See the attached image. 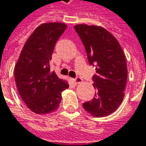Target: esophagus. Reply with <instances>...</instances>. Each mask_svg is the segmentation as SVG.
<instances>
[{
	"instance_id": "esophagus-1",
	"label": "esophagus",
	"mask_w": 146,
	"mask_h": 146,
	"mask_svg": "<svg viewBox=\"0 0 146 146\" xmlns=\"http://www.w3.org/2000/svg\"><path fill=\"white\" fill-rule=\"evenodd\" d=\"M74 81H75V83H77V84H78V83H82V81H83V80H82V79H81L80 77H76V78L74 79Z\"/></svg>"
}]
</instances>
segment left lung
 I'll return each instance as SVG.
<instances>
[{
	"mask_svg": "<svg viewBox=\"0 0 146 146\" xmlns=\"http://www.w3.org/2000/svg\"><path fill=\"white\" fill-rule=\"evenodd\" d=\"M75 29L85 47L88 62L96 70L93 75L95 97L83 103V108L94 117L107 116L124 98L127 81L125 55L117 39L102 27L77 25Z\"/></svg>",
	"mask_w": 146,
	"mask_h": 146,
	"instance_id": "obj_1",
	"label": "left lung"
}]
</instances>
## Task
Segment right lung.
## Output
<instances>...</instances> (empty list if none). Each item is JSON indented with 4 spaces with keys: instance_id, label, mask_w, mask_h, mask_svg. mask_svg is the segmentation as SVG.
<instances>
[{
    "instance_id": "obj_1",
    "label": "right lung",
    "mask_w": 146,
    "mask_h": 146,
    "mask_svg": "<svg viewBox=\"0 0 146 146\" xmlns=\"http://www.w3.org/2000/svg\"><path fill=\"white\" fill-rule=\"evenodd\" d=\"M67 29L63 23H45L38 26L23 47L14 69L18 92L28 108L38 114L56 111L62 91L69 87L55 71L49 61L56 43Z\"/></svg>"
}]
</instances>
